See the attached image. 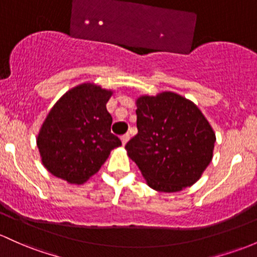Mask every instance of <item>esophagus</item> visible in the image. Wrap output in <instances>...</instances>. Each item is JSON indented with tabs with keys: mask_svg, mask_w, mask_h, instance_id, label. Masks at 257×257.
Here are the masks:
<instances>
[{
	"mask_svg": "<svg viewBox=\"0 0 257 257\" xmlns=\"http://www.w3.org/2000/svg\"><path fill=\"white\" fill-rule=\"evenodd\" d=\"M128 140H130L128 135H125V136L121 137V143H122V146H126V143L128 142Z\"/></svg>",
	"mask_w": 257,
	"mask_h": 257,
	"instance_id": "esophagus-1",
	"label": "esophagus"
}]
</instances>
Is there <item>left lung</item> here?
Segmentation results:
<instances>
[{"mask_svg":"<svg viewBox=\"0 0 257 257\" xmlns=\"http://www.w3.org/2000/svg\"><path fill=\"white\" fill-rule=\"evenodd\" d=\"M139 134L125 150L146 183L178 192L200 180L213 158L216 134L194 101L174 92L136 99Z\"/></svg>","mask_w":257,"mask_h":257,"instance_id":"1","label":"left lung"}]
</instances>
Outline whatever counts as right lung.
<instances>
[{"label":"right lung","mask_w":257,"mask_h":257,"mask_svg":"<svg viewBox=\"0 0 257 257\" xmlns=\"http://www.w3.org/2000/svg\"><path fill=\"white\" fill-rule=\"evenodd\" d=\"M114 90L84 82L63 94L51 107L37 136L41 163L70 184L82 185L105 163L121 141L110 132L112 117L106 103Z\"/></svg>","instance_id":"1"}]
</instances>
